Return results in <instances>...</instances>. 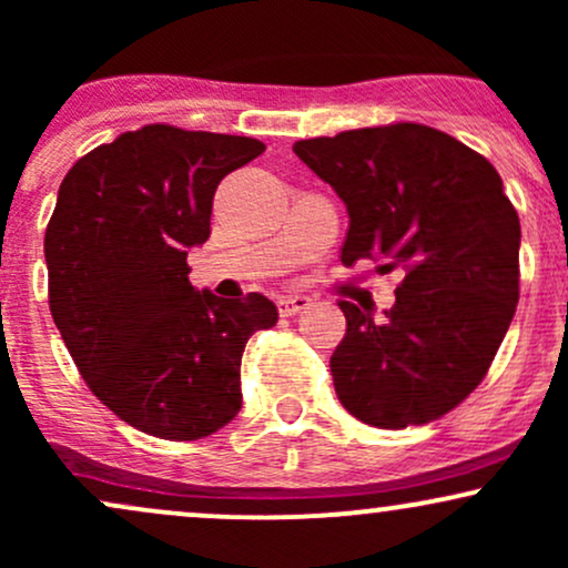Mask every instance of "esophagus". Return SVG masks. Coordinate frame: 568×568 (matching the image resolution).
<instances>
[{"instance_id":"esophagus-1","label":"esophagus","mask_w":568,"mask_h":568,"mask_svg":"<svg viewBox=\"0 0 568 568\" xmlns=\"http://www.w3.org/2000/svg\"><path fill=\"white\" fill-rule=\"evenodd\" d=\"M310 304H312L310 296H280L277 298V310H280V315H283V317L296 315V312L306 310Z\"/></svg>"}]
</instances>
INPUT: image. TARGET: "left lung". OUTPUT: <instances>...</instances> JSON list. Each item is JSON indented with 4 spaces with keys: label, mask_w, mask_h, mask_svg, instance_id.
I'll list each match as a JSON object with an SVG mask.
<instances>
[{
    "label": "left lung",
    "mask_w": 568,
    "mask_h": 568,
    "mask_svg": "<svg viewBox=\"0 0 568 568\" xmlns=\"http://www.w3.org/2000/svg\"><path fill=\"white\" fill-rule=\"evenodd\" d=\"M293 152L347 205L342 264L371 258L403 272L382 321L338 302V400L384 429L448 414L486 376L518 304L520 221L499 173L416 122L296 141Z\"/></svg>",
    "instance_id": "8db88e82"
}]
</instances>
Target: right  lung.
<instances>
[{
  "label": "right lung",
  "instance_id": "obj_1",
  "mask_svg": "<svg viewBox=\"0 0 568 568\" xmlns=\"http://www.w3.org/2000/svg\"><path fill=\"white\" fill-rule=\"evenodd\" d=\"M264 152L247 135L146 125L67 173L44 232L50 312L82 379L141 433L197 440L237 416L240 361L277 323L262 293L189 283L224 175Z\"/></svg>",
  "mask_w": 568,
  "mask_h": 568
}]
</instances>
